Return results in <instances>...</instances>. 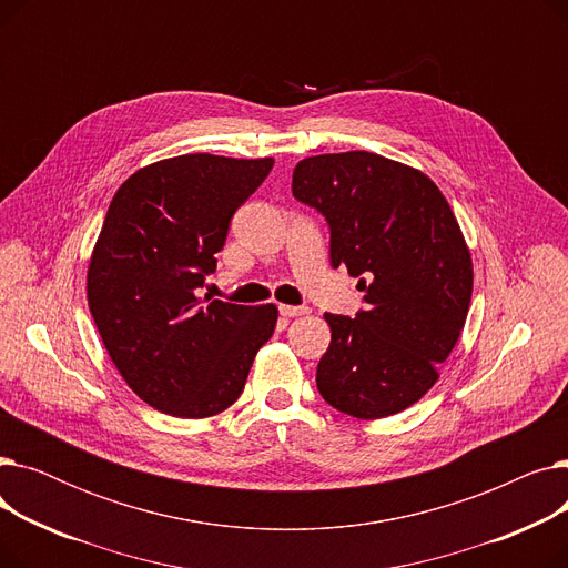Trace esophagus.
Returning <instances> with one entry per match:
<instances>
[{
	"mask_svg": "<svg viewBox=\"0 0 568 568\" xmlns=\"http://www.w3.org/2000/svg\"><path fill=\"white\" fill-rule=\"evenodd\" d=\"M278 313L283 317H302V315H308L311 308L308 306H278Z\"/></svg>",
	"mask_w": 568,
	"mask_h": 568,
	"instance_id": "34e87169",
	"label": "esophagus"
}]
</instances>
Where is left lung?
I'll list each match as a JSON object with an SVG mask.
<instances>
[{"mask_svg": "<svg viewBox=\"0 0 568 568\" xmlns=\"http://www.w3.org/2000/svg\"><path fill=\"white\" fill-rule=\"evenodd\" d=\"M292 195L329 223L332 266L359 278L366 304L324 313L322 398L356 419L407 409L437 382L469 311L471 257L449 202L424 172L373 152L300 161Z\"/></svg>", "mask_w": 568, "mask_h": 568, "instance_id": "left-lung-1", "label": "left lung"}]
</instances>
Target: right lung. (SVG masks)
Wrapping results in <instances>:
<instances>
[{"label": "right lung", "instance_id": "1", "mask_svg": "<svg viewBox=\"0 0 568 568\" xmlns=\"http://www.w3.org/2000/svg\"><path fill=\"white\" fill-rule=\"evenodd\" d=\"M274 159L184 154L146 165L114 193L87 272V300L112 364L165 414L204 419L244 392L278 308L209 296L204 278L234 212Z\"/></svg>", "mask_w": 568, "mask_h": 568}]
</instances>
